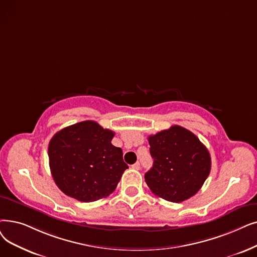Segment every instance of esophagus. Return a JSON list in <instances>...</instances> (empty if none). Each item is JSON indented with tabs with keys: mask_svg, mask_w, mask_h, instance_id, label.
Segmentation results:
<instances>
[{
	"mask_svg": "<svg viewBox=\"0 0 257 257\" xmlns=\"http://www.w3.org/2000/svg\"><path fill=\"white\" fill-rule=\"evenodd\" d=\"M131 167H132V168H133V169H136V170H139V169L141 168V164H140L139 162H137L136 164H133V165H132Z\"/></svg>",
	"mask_w": 257,
	"mask_h": 257,
	"instance_id": "1",
	"label": "esophagus"
}]
</instances>
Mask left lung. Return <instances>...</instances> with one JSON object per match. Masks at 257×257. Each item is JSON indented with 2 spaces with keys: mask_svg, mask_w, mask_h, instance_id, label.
Wrapping results in <instances>:
<instances>
[{
  "mask_svg": "<svg viewBox=\"0 0 257 257\" xmlns=\"http://www.w3.org/2000/svg\"><path fill=\"white\" fill-rule=\"evenodd\" d=\"M152 168L145 174L150 190L168 202L181 203L193 196L211 170L205 145L188 129L178 125L148 138Z\"/></svg>",
  "mask_w": 257,
  "mask_h": 257,
  "instance_id": "left-lung-1",
  "label": "left lung"
}]
</instances>
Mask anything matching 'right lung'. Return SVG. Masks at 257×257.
<instances>
[{
    "mask_svg": "<svg viewBox=\"0 0 257 257\" xmlns=\"http://www.w3.org/2000/svg\"><path fill=\"white\" fill-rule=\"evenodd\" d=\"M114 132L84 120L55 133L48 145L54 183L66 195L90 203L112 193L128 165L111 144Z\"/></svg>",
    "mask_w": 257,
    "mask_h": 257,
    "instance_id": "add662e5",
    "label": "right lung"
}]
</instances>
